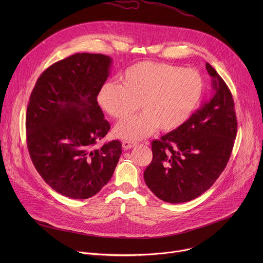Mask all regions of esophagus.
I'll use <instances>...</instances> for the list:
<instances>
[{
    "instance_id": "esophagus-1",
    "label": "esophagus",
    "mask_w": 263,
    "mask_h": 263,
    "mask_svg": "<svg viewBox=\"0 0 263 263\" xmlns=\"http://www.w3.org/2000/svg\"><path fill=\"white\" fill-rule=\"evenodd\" d=\"M135 145H136V142H134V141H130V140H124V141H123V147H124L125 149L131 148V147H133V146H135Z\"/></svg>"
}]
</instances>
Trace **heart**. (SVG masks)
<instances>
[{"mask_svg":"<svg viewBox=\"0 0 263 263\" xmlns=\"http://www.w3.org/2000/svg\"><path fill=\"white\" fill-rule=\"evenodd\" d=\"M122 84L106 82L98 102L117 120H123L140 108L141 114L119 123L118 137L142 139L158 127L163 132L177 130L193 116L205 91L202 74L194 68L143 61L125 70Z\"/></svg>","mask_w":263,"mask_h":263,"instance_id":"obj_1","label":"heart"}]
</instances>
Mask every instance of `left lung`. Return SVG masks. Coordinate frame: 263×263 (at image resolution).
Wrapping results in <instances>:
<instances>
[{"mask_svg": "<svg viewBox=\"0 0 263 263\" xmlns=\"http://www.w3.org/2000/svg\"><path fill=\"white\" fill-rule=\"evenodd\" d=\"M213 93L183 126L152 141L153 159L144 173L145 184L167 203L192 201L216 181L226 167L237 133L232 93L206 63Z\"/></svg>", "mask_w": 263, "mask_h": 263, "instance_id": "8db88e82", "label": "left lung"}]
</instances>
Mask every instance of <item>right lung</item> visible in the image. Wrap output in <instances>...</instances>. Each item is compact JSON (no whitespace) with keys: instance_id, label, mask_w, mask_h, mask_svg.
Listing matches in <instances>:
<instances>
[{"instance_id":"right-lung-1","label":"right lung","mask_w":263,"mask_h":263,"mask_svg":"<svg viewBox=\"0 0 263 263\" xmlns=\"http://www.w3.org/2000/svg\"><path fill=\"white\" fill-rule=\"evenodd\" d=\"M111 58L77 53L49 66L37 79L27 114V146L45 182L71 199L98 194L115 173L120 140L96 144L110 130L98 104Z\"/></svg>"}]
</instances>
